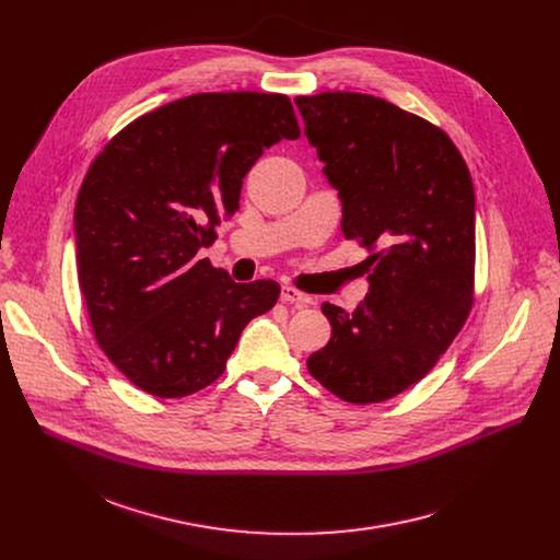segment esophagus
Returning <instances> with one entry per match:
<instances>
[{
    "instance_id": "1",
    "label": "esophagus",
    "mask_w": 560,
    "mask_h": 560,
    "mask_svg": "<svg viewBox=\"0 0 560 560\" xmlns=\"http://www.w3.org/2000/svg\"><path fill=\"white\" fill-rule=\"evenodd\" d=\"M281 301L285 303H296V305H310L312 303V296H307L305 292L292 288V285H283L281 288Z\"/></svg>"
}]
</instances>
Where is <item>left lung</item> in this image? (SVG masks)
<instances>
[{"instance_id":"8db88e82","label":"left lung","mask_w":560,"mask_h":560,"mask_svg":"<svg viewBox=\"0 0 560 560\" xmlns=\"http://www.w3.org/2000/svg\"><path fill=\"white\" fill-rule=\"evenodd\" d=\"M339 192L341 230L370 250L368 294L324 303L332 326L307 370L348 404H381L421 381L463 328L474 290V186L452 139L361 93L294 100Z\"/></svg>"}]
</instances>
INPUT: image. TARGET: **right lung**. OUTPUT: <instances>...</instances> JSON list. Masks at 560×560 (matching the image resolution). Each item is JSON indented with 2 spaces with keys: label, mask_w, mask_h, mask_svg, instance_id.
Wrapping results in <instances>:
<instances>
[{
  "label": "right lung",
  "mask_w": 560,
  "mask_h": 560,
  "mask_svg": "<svg viewBox=\"0 0 560 560\" xmlns=\"http://www.w3.org/2000/svg\"><path fill=\"white\" fill-rule=\"evenodd\" d=\"M285 95L199 93L128 124L74 206V246L100 348L137 387L188 396L217 381L279 283H234L197 253L238 210L266 148L296 139Z\"/></svg>",
  "instance_id": "add662e5"
}]
</instances>
